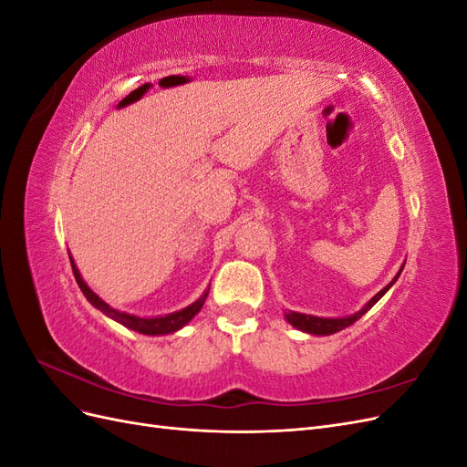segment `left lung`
Returning a JSON list of instances; mask_svg holds the SVG:
<instances>
[{"mask_svg":"<svg viewBox=\"0 0 467 467\" xmlns=\"http://www.w3.org/2000/svg\"><path fill=\"white\" fill-rule=\"evenodd\" d=\"M401 271H403V268H400V273L393 276V280L389 282V285H388L386 288H381V290L374 296V298L360 309V312L352 314V316H347V317H316V316H306V314H298V312H285V317H286V321H288L290 325H294L296 329L306 331V333H309V335H333V333H337V331H341V329L348 327V325H352L355 321H358L366 312H368V309L381 298V296H384V294L395 285V280L400 278Z\"/></svg>","mask_w":467,"mask_h":467,"instance_id":"1","label":"left lung"}]
</instances>
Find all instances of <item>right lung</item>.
<instances>
[{
    "instance_id": "right-lung-1",
    "label": "right lung",
    "mask_w": 467,
    "mask_h": 467,
    "mask_svg": "<svg viewBox=\"0 0 467 467\" xmlns=\"http://www.w3.org/2000/svg\"><path fill=\"white\" fill-rule=\"evenodd\" d=\"M69 263H72V271H74V276L78 280V286L81 288L83 296L89 300L91 306H95L99 312H103L105 316H109L110 319H115L119 323H122L124 327H129L132 331H138L142 335H169V333H175L179 331L181 327H185V325L201 312V307L204 306V300L208 296V290L201 296L199 300H196L194 304L187 306L179 309V312H173V314H167V316H158V317H138V316H130L126 312H119V309L110 307L107 302H103L99 296L86 285V280L81 278L78 266L72 259V255H69Z\"/></svg>"
}]
</instances>
